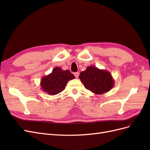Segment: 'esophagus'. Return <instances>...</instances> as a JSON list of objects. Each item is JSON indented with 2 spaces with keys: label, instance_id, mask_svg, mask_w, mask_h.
Returning <instances> with one entry per match:
<instances>
[{
  "label": "esophagus",
  "instance_id": "esophagus-1",
  "mask_svg": "<svg viewBox=\"0 0 150 150\" xmlns=\"http://www.w3.org/2000/svg\"><path fill=\"white\" fill-rule=\"evenodd\" d=\"M74 75L75 76V77H76V78H78L79 75V72H74Z\"/></svg>",
  "mask_w": 150,
  "mask_h": 150
}]
</instances>
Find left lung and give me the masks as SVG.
I'll use <instances>...</instances> for the list:
<instances>
[{"label":"left lung","instance_id":"obj_1","mask_svg":"<svg viewBox=\"0 0 150 150\" xmlns=\"http://www.w3.org/2000/svg\"><path fill=\"white\" fill-rule=\"evenodd\" d=\"M79 78L86 89L96 94L107 93L115 85V81L110 72L93 66H88L81 72Z\"/></svg>","mask_w":150,"mask_h":150}]
</instances>
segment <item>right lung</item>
Returning a JSON list of instances; mask_svg holds the SVG:
<instances>
[{"label": "right lung", "instance_id": "obj_1", "mask_svg": "<svg viewBox=\"0 0 150 150\" xmlns=\"http://www.w3.org/2000/svg\"><path fill=\"white\" fill-rule=\"evenodd\" d=\"M74 78L75 76L71 73L70 71H64L60 67H54L51 73L42 77L40 83V89L53 96L62 92L68 81Z\"/></svg>", "mask_w": 150, "mask_h": 150}]
</instances>
